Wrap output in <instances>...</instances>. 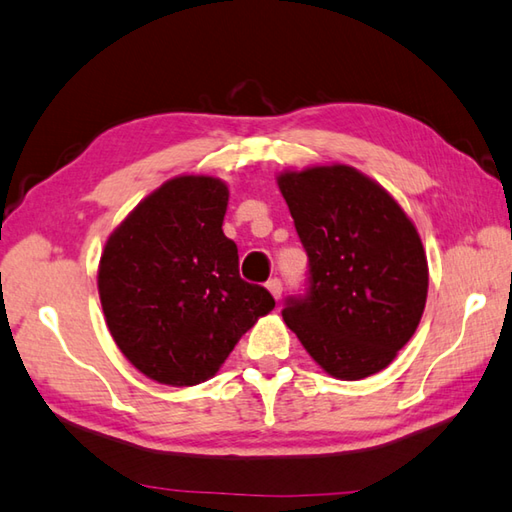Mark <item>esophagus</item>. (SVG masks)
Listing matches in <instances>:
<instances>
[{"label":"esophagus","instance_id":"esophagus-1","mask_svg":"<svg viewBox=\"0 0 512 512\" xmlns=\"http://www.w3.org/2000/svg\"><path fill=\"white\" fill-rule=\"evenodd\" d=\"M266 288L270 290V295L275 297V302H279V299H282V290H284V286H282V282H279V279H270V282L266 284Z\"/></svg>","mask_w":512,"mask_h":512}]
</instances>
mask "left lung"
<instances>
[{
    "label": "left lung",
    "instance_id": "8db88e82",
    "mask_svg": "<svg viewBox=\"0 0 512 512\" xmlns=\"http://www.w3.org/2000/svg\"><path fill=\"white\" fill-rule=\"evenodd\" d=\"M277 186L308 253L310 295L282 310L330 377L379 373L415 335L428 297L426 250L413 219L348 164L282 170Z\"/></svg>",
    "mask_w": 512,
    "mask_h": 512
}]
</instances>
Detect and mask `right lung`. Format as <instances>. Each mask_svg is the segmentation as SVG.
I'll use <instances>...</instances> for the list:
<instances>
[{
    "label": "right lung",
    "mask_w": 512,
    "mask_h": 512,
    "mask_svg": "<svg viewBox=\"0 0 512 512\" xmlns=\"http://www.w3.org/2000/svg\"><path fill=\"white\" fill-rule=\"evenodd\" d=\"M228 186L213 175H177L146 195L108 235L97 266L99 302L117 348L166 386L215 377L259 317L275 308L239 277L222 230Z\"/></svg>",
    "instance_id": "1"
}]
</instances>
